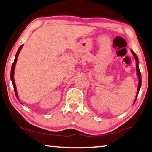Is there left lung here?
I'll return each mask as SVG.
<instances>
[{
    "label": "left lung",
    "mask_w": 152,
    "mask_h": 152,
    "mask_svg": "<svg viewBox=\"0 0 152 152\" xmlns=\"http://www.w3.org/2000/svg\"><path fill=\"white\" fill-rule=\"evenodd\" d=\"M131 52H132L133 56H134V57L135 60H136V69H137L138 78H139V85H138L137 96H136V99H137L138 94H139V90H140V88H141V72H140V69H139V59H138V56H137V54H136L132 50H131ZM136 99H135V100H136Z\"/></svg>",
    "instance_id": "1"
}]
</instances>
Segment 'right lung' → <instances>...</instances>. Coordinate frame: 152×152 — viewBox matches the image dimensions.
<instances>
[{
	"label": "right lung",
	"instance_id": "1",
	"mask_svg": "<svg viewBox=\"0 0 152 152\" xmlns=\"http://www.w3.org/2000/svg\"><path fill=\"white\" fill-rule=\"evenodd\" d=\"M22 47H23V45H22V46L19 48V49L18 50V52H17V53H16V54H15V56L14 61H13V63L12 66H11V82H12V84H13V89H14L15 96H16V98H18V100H19V98H18L17 90H16V86H15V81H14V70H15V63H16V62H17L18 55H19V53H20V50H21ZM20 103H21V102H20Z\"/></svg>",
	"mask_w": 152,
	"mask_h": 152
}]
</instances>
